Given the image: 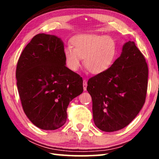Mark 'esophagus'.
<instances>
[{
    "label": "esophagus",
    "mask_w": 159,
    "mask_h": 159,
    "mask_svg": "<svg viewBox=\"0 0 159 159\" xmlns=\"http://www.w3.org/2000/svg\"><path fill=\"white\" fill-rule=\"evenodd\" d=\"M83 90H84V91H85L86 89H87V80L85 79L83 80Z\"/></svg>",
    "instance_id": "obj_1"
}]
</instances>
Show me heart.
Returning <instances> with one entry per match:
<instances>
[{"label":"heart","instance_id":"b5f03b06","mask_svg":"<svg viewBox=\"0 0 159 159\" xmlns=\"http://www.w3.org/2000/svg\"><path fill=\"white\" fill-rule=\"evenodd\" d=\"M74 48L64 49L66 66L72 71H77L84 58V66L93 74L102 73L109 68L114 61L116 46L114 40L108 36L83 34L71 39Z\"/></svg>","mask_w":159,"mask_h":159}]
</instances>
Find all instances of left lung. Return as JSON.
<instances>
[{
    "label": "left lung",
    "mask_w": 159,
    "mask_h": 159,
    "mask_svg": "<svg viewBox=\"0 0 159 159\" xmlns=\"http://www.w3.org/2000/svg\"><path fill=\"white\" fill-rule=\"evenodd\" d=\"M147 83L148 66L144 55L133 41L125 43L114 64L88 81L97 127L114 132L127 126L144 105Z\"/></svg>",
    "instance_id": "obj_1"
}]
</instances>
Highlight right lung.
Masks as SVG:
<instances>
[{"instance_id": "obj_1", "label": "right lung", "mask_w": 159, "mask_h": 159, "mask_svg": "<svg viewBox=\"0 0 159 159\" xmlns=\"http://www.w3.org/2000/svg\"><path fill=\"white\" fill-rule=\"evenodd\" d=\"M16 79L24 111L42 130L61 127L69 102L83 91L82 77L66 66L64 43L54 35L31 39L18 60Z\"/></svg>"}]
</instances>
